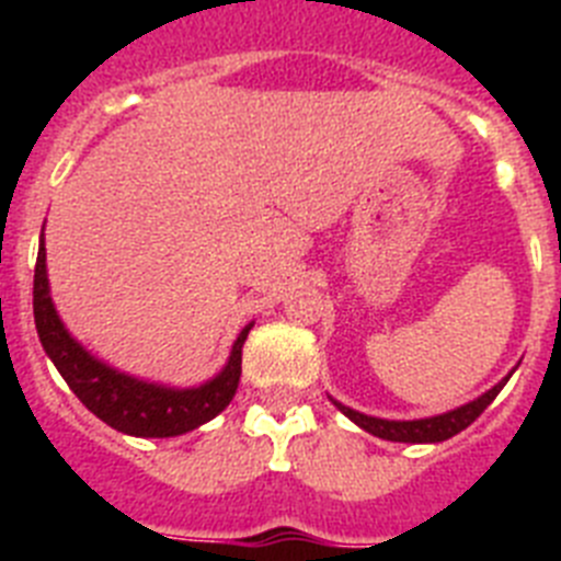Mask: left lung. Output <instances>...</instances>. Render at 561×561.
Listing matches in <instances>:
<instances>
[{"mask_svg":"<svg viewBox=\"0 0 561 561\" xmlns=\"http://www.w3.org/2000/svg\"><path fill=\"white\" fill-rule=\"evenodd\" d=\"M512 374L505 376V379H500L492 390H485V393L478 396L474 401H466V404H460V408L447 410V413H440V415H430V419H413V421L376 419V415H365L354 408H345L342 401L331 399V396L329 399L334 401V408L340 410L342 415H348V419L354 421L356 427L376 435V438L399 440V444H438V440L453 438V435H458L460 430L469 427V424H472V421L478 419V415L483 413L494 399H497V393L503 390L505 381L512 379Z\"/></svg>","mask_w":561,"mask_h":561,"instance_id":"1","label":"left lung"}]
</instances>
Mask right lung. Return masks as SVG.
<instances>
[{
    "mask_svg": "<svg viewBox=\"0 0 561 561\" xmlns=\"http://www.w3.org/2000/svg\"><path fill=\"white\" fill-rule=\"evenodd\" d=\"M33 317H36L38 340L69 390L87 404V410L106 421L108 427L134 438H173L216 419L236 396L241 379V348L252 329V323L241 329L225 368L196 388H171L160 381L123 374L89 354L61 323L49 295L44 232L38 244L36 277H33Z\"/></svg>",
    "mask_w": 561,
    "mask_h": 561,
    "instance_id": "right-lung-1",
    "label": "right lung"
}]
</instances>
